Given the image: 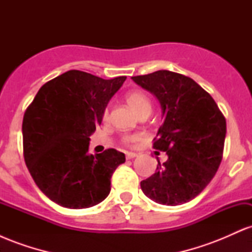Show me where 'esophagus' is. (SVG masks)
Masks as SVG:
<instances>
[{"label": "esophagus", "instance_id": "34e87169", "mask_svg": "<svg viewBox=\"0 0 252 252\" xmlns=\"http://www.w3.org/2000/svg\"><path fill=\"white\" fill-rule=\"evenodd\" d=\"M136 156H137L136 153H132V152H126V158H128V160H130V158H136Z\"/></svg>", "mask_w": 252, "mask_h": 252}]
</instances>
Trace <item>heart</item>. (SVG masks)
I'll return each instance as SVG.
<instances>
[{
    "instance_id": "heart-1",
    "label": "heart",
    "mask_w": 252,
    "mask_h": 252,
    "mask_svg": "<svg viewBox=\"0 0 252 252\" xmlns=\"http://www.w3.org/2000/svg\"><path fill=\"white\" fill-rule=\"evenodd\" d=\"M126 103L129 104L130 108L134 110L135 112H137L138 115L143 114H149L150 110H152V99L146 92L142 91V90H134V91H130L126 94ZM109 120V109H104L102 114V121L103 122H106ZM142 138V136L140 134H128L122 136V142L124 144H129V146H132L136 142Z\"/></svg>"
}]
</instances>
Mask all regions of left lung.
<instances>
[{
	"mask_svg": "<svg viewBox=\"0 0 252 252\" xmlns=\"http://www.w3.org/2000/svg\"><path fill=\"white\" fill-rule=\"evenodd\" d=\"M160 100L163 123L153 148L166 152L155 174L141 181V189L155 202L185 204L200 194L220 166L226 120L211 94L192 78L160 70L131 77Z\"/></svg>",
	"mask_w": 252,
	"mask_h": 252,
	"instance_id": "left-lung-1",
	"label": "left lung"
}]
</instances>
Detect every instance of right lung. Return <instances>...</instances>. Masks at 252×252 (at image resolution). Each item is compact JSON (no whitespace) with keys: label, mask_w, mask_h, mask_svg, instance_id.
Instances as JSON below:
<instances>
[{"label":"right lung","mask_w":252,"mask_h":252,"mask_svg":"<svg viewBox=\"0 0 252 252\" xmlns=\"http://www.w3.org/2000/svg\"><path fill=\"white\" fill-rule=\"evenodd\" d=\"M126 79L67 71L43 84L25 111V162L40 190L60 206L88 209L109 195L126 156L116 149L90 155L89 141Z\"/></svg>","instance_id":"add662e5"}]
</instances>
